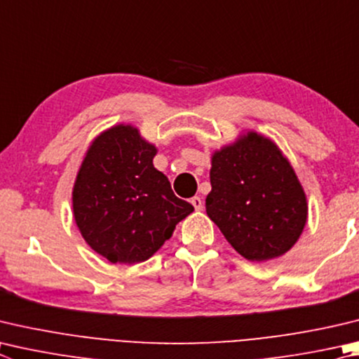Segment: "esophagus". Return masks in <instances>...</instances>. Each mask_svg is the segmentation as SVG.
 Instances as JSON below:
<instances>
[{
	"label": "esophagus",
	"mask_w": 359,
	"mask_h": 359,
	"mask_svg": "<svg viewBox=\"0 0 359 359\" xmlns=\"http://www.w3.org/2000/svg\"><path fill=\"white\" fill-rule=\"evenodd\" d=\"M191 204H193V207L196 208V210L199 212V210H202V208H204V201H202L199 196H194V198H191Z\"/></svg>",
	"instance_id": "34e87169"
}]
</instances>
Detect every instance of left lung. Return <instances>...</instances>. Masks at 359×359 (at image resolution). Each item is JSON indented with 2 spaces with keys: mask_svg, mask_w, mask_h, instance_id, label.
I'll list each match as a JSON object with an SVG mask.
<instances>
[{
  "mask_svg": "<svg viewBox=\"0 0 359 359\" xmlns=\"http://www.w3.org/2000/svg\"><path fill=\"white\" fill-rule=\"evenodd\" d=\"M208 218L240 256L265 262L287 252L308 221V201L281 149L257 132L212 155Z\"/></svg>",
  "mask_w": 359,
  "mask_h": 359,
  "instance_id": "obj_1",
  "label": "left lung"
}]
</instances>
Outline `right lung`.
Segmentation results:
<instances>
[{
	"instance_id": "1",
	"label": "right lung",
	"mask_w": 359,
	"mask_h": 359,
	"mask_svg": "<svg viewBox=\"0 0 359 359\" xmlns=\"http://www.w3.org/2000/svg\"><path fill=\"white\" fill-rule=\"evenodd\" d=\"M157 147L130 123L102 132L78 169L72 207L81 236L111 264L152 257L194 207L154 166Z\"/></svg>"
}]
</instances>
